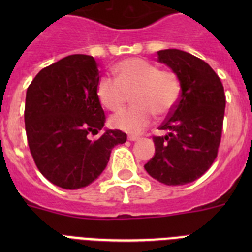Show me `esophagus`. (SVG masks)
Listing matches in <instances>:
<instances>
[{
    "label": "esophagus",
    "mask_w": 252,
    "mask_h": 252,
    "mask_svg": "<svg viewBox=\"0 0 252 252\" xmlns=\"http://www.w3.org/2000/svg\"><path fill=\"white\" fill-rule=\"evenodd\" d=\"M139 139L140 137L136 136V135H130V136H128V140H130V141H137Z\"/></svg>",
    "instance_id": "esophagus-1"
}]
</instances>
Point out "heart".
<instances>
[{
  "label": "heart",
  "mask_w": 252,
  "mask_h": 252,
  "mask_svg": "<svg viewBox=\"0 0 252 252\" xmlns=\"http://www.w3.org/2000/svg\"><path fill=\"white\" fill-rule=\"evenodd\" d=\"M115 79L103 77L95 93L98 101L110 111H119L132 93L133 106L111 117L115 128L139 133L153 122L154 115L168 116L180 98L182 86L178 75L168 69H159L149 60L127 58L113 66Z\"/></svg>",
  "instance_id": "1"
}]
</instances>
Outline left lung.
Wrapping results in <instances>:
<instances>
[{"mask_svg": "<svg viewBox=\"0 0 252 252\" xmlns=\"http://www.w3.org/2000/svg\"><path fill=\"white\" fill-rule=\"evenodd\" d=\"M158 55L178 75L182 92L159 127L166 135L153 137L155 155L145 170L160 183L183 186L202 177L217 158L226 97L221 79L202 59L178 49Z\"/></svg>", "mask_w": 252, "mask_h": 252, "instance_id": "1", "label": "left lung"}]
</instances>
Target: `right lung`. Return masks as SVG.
<instances>
[{
  "instance_id": "add662e5",
  "label": "right lung",
  "mask_w": 252,
  "mask_h": 252,
  "mask_svg": "<svg viewBox=\"0 0 252 252\" xmlns=\"http://www.w3.org/2000/svg\"><path fill=\"white\" fill-rule=\"evenodd\" d=\"M98 65L91 55L73 54L41 69L26 92L25 130L40 173L55 186L79 189L94 182L111 150L126 133L103 128L106 116L95 88Z\"/></svg>"
}]
</instances>
